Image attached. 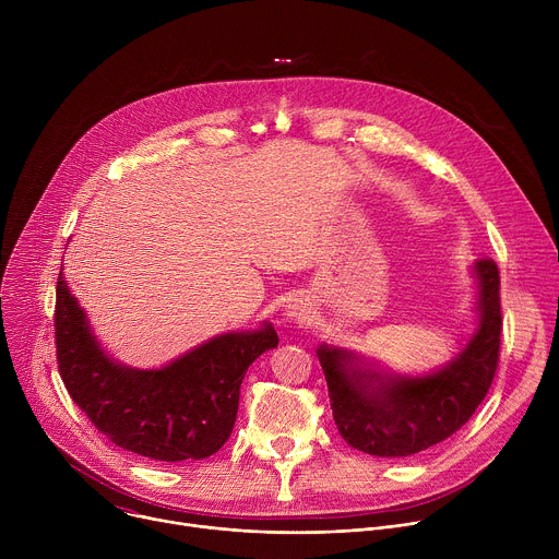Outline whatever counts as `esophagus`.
Masks as SVG:
<instances>
[{"label":"esophagus","instance_id":"34e87169","mask_svg":"<svg viewBox=\"0 0 559 559\" xmlns=\"http://www.w3.org/2000/svg\"><path fill=\"white\" fill-rule=\"evenodd\" d=\"M289 316H296V318H300L302 313H305V305H302V300H294V302H289Z\"/></svg>","mask_w":559,"mask_h":559}]
</instances>
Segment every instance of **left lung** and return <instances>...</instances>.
<instances>
[{
  "label": "left lung",
  "mask_w": 559,
  "mask_h": 559,
  "mask_svg": "<svg viewBox=\"0 0 559 559\" xmlns=\"http://www.w3.org/2000/svg\"><path fill=\"white\" fill-rule=\"evenodd\" d=\"M480 283V325L457 358L425 378H382L354 367L341 349H318L334 420L358 451L378 457L420 453L462 429L487 397L500 362V270L493 259L473 267Z\"/></svg>",
  "instance_id": "obj_1"
}]
</instances>
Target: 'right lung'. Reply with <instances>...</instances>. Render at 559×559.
Segmentation results:
<instances>
[{
  "label": "right lung",
  "instance_id": "obj_1",
  "mask_svg": "<svg viewBox=\"0 0 559 559\" xmlns=\"http://www.w3.org/2000/svg\"><path fill=\"white\" fill-rule=\"evenodd\" d=\"M278 345L272 325L225 334L158 371L126 369L97 347L88 323L57 278L55 349L59 376L99 433L158 462L201 460L231 433L248 367Z\"/></svg>",
  "mask_w": 559,
  "mask_h": 559
}]
</instances>
